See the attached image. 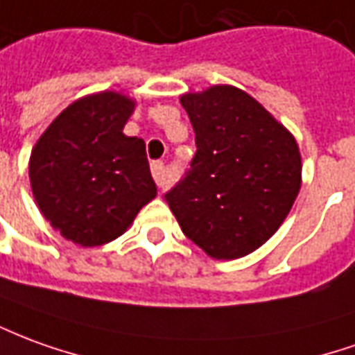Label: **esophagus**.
<instances>
[{"label": "esophagus", "mask_w": 355, "mask_h": 355, "mask_svg": "<svg viewBox=\"0 0 355 355\" xmlns=\"http://www.w3.org/2000/svg\"><path fill=\"white\" fill-rule=\"evenodd\" d=\"M152 175L153 180L157 182L159 188H165L167 186V171H165V165H163V161H152Z\"/></svg>", "instance_id": "34e87169"}]
</instances>
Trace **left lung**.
<instances>
[{
	"label": "left lung",
	"instance_id": "obj_1",
	"mask_svg": "<svg viewBox=\"0 0 355 355\" xmlns=\"http://www.w3.org/2000/svg\"><path fill=\"white\" fill-rule=\"evenodd\" d=\"M196 132L184 178L165 194L186 236L215 259L252 254L277 232L302 184L294 136L240 88L180 98Z\"/></svg>",
	"mask_w": 355,
	"mask_h": 355
}]
</instances>
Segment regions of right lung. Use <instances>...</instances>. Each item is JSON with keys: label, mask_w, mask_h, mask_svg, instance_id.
Returning a JSON list of instances; mask_svg holds the SVG:
<instances>
[{"label": "right lung", "mask_w": 355, "mask_h": 355, "mask_svg": "<svg viewBox=\"0 0 355 355\" xmlns=\"http://www.w3.org/2000/svg\"><path fill=\"white\" fill-rule=\"evenodd\" d=\"M135 105L119 92L80 98L57 115L32 150L28 175L40 211L78 246L119 238L157 196L146 144L123 135Z\"/></svg>", "instance_id": "add662e5"}]
</instances>
